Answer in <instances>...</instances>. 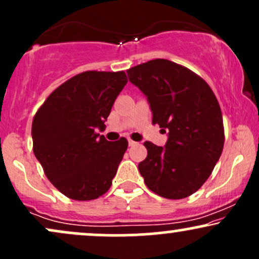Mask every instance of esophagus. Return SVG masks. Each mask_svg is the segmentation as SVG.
<instances>
[{"instance_id": "obj_1", "label": "esophagus", "mask_w": 259, "mask_h": 259, "mask_svg": "<svg viewBox=\"0 0 259 259\" xmlns=\"http://www.w3.org/2000/svg\"><path fill=\"white\" fill-rule=\"evenodd\" d=\"M127 144H129V146H135L136 145V142L135 141H133V140H127Z\"/></svg>"}]
</instances>
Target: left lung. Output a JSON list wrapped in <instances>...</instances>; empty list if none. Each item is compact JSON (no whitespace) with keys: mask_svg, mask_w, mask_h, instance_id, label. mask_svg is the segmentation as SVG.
<instances>
[{"mask_svg":"<svg viewBox=\"0 0 259 259\" xmlns=\"http://www.w3.org/2000/svg\"><path fill=\"white\" fill-rule=\"evenodd\" d=\"M129 81L146 96L153 124L167 132L164 147L145 142L140 174L154 194L180 200L203 185L221 157L224 126L210 88L187 68L153 59L126 70Z\"/></svg>","mask_w":259,"mask_h":259,"instance_id":"obj_1","label":"left lung"}]
</instances>
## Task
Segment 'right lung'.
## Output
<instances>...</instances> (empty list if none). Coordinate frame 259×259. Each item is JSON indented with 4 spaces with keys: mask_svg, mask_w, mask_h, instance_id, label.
Wrapping results in <instances>:
<instances>
[{
    "mask_svg": "<svg viewBox=\"0 0 259 259\" xmlns=\"http://www.w3.org/2000/svg\"><path fill=\"white\" fill-rule=\"evenodd\" d=\"M127 79L124 72H84L47 97L31 125L34 154L55 187L72 200H95L108 191L127 148L97 130Z\"/></svg>",
    "mask_w": 259,
    "mask_h": 259,
    "instance_id": "1",
    "label": "right lung"
}]
</instances>
